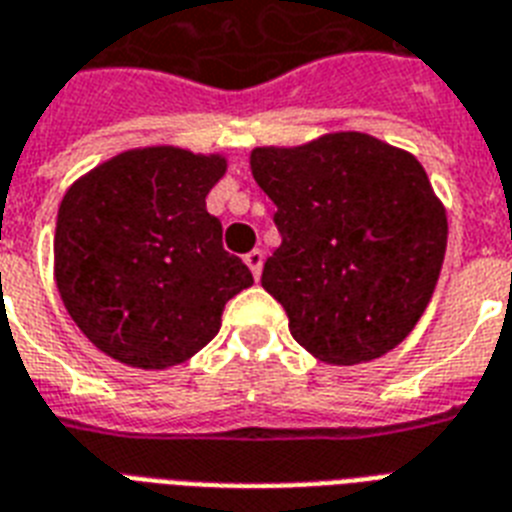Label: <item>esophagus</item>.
I'll return each mask as SVG.
<instances>
[{
  "instance_id": "34e87169",
  "label": "esophagus",
  "mask_w": 512,
  "mask_h": 512,
  "mask_svg": "<svg viewBox=\"0 0 512 512\" xmlns=\"http://www.w3.org/2000/svg\"><path fill=\"white\" fill-rule=\"evenodd\" d=\"M244 263L249 265L252 276H255V279H260V273H263V252H260V249H252V252H247V255H244Z\"/></svg>"
}]
</instances>
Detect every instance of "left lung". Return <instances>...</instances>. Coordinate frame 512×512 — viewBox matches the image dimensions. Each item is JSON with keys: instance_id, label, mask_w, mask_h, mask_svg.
<instances>
[{"instance_id": "1", "label": "left lung", "mask_w": 512, "mask_h": 512, "mask_svg": "<svg viewBox=\"0 0 512 512\" xmlns=\"http://www.w3.org/2000/svg\"><path fill=\"white\" fill-rule=\"evenodd\" d=\"M281 247L263 284L308 353L337 366L385 356L428 308L446 252V209L412 154L364 132L255 148Z\"/></svg>"}]
</instances>
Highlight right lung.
<instances>
[{
    "mask_svg": "<svg viewBox=\"0 0 512 512\" xmlns=\"http://www.w3.org/2000/svg\"><path fill=\"white\" fill-rule=\"evenodd\" d=\"M225 159L172 146L108 159L66 191L55 281L66 311L106 356L167 369L199 353L252 273L223 249L207 193Z\"/></svg>",
    "mask_w": 512,
    "mask_h": 512,
    "instance_id": "add662e5",
    "label": "right lung"
}]
</instances>
